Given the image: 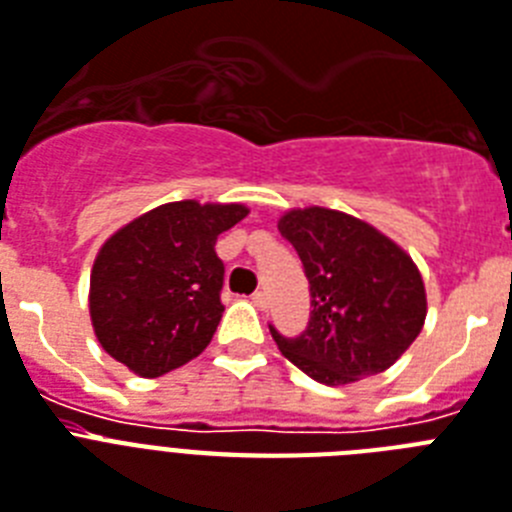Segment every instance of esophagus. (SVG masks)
<instances>
[{
	"mask_svg": "<svg viewBox=\"0 0 512 512\" xmlns=\"http://www.w3.org/2000/svg\"><path fill=\"white\" fill-rule=\"evenodd\" d=\"M252 302H255V305L260 307V310H265V307H268V294H265V292H255V294H252Z\"/></svg>",
	"mask_w": 512,
	"mask_h": 512,
	"instance_id": "obj_1",
	"label": "esophagus"
}]
</instances>
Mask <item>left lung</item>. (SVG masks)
Segmentation results:
<instances>
[{"label": "left lung", "instance_id": "8db88e82", "mask_svg": "<svg viewBox=\"0 0 512 512\" xmlns=\"http://www.w3.org/2000/svg\"><path fill=\"white\" fill-rule=\"evenodd\" d=\"M278 231L297 249L310 281V321L278 350L328 386L386 371L426 321V289L415 263L376 228L326 207L292 210Z\"/></svg>", "mask_w": 512, "mask_h": 512}]
</instances>
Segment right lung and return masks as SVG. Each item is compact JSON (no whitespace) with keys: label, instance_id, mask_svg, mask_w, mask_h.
Here are the masks:
<instances>
[{"label":"right lung","instance_id":"1","mask_svg":"<svg viewBox=\"0 0 512 512\" xmlns=\"http://www.w3.org/2000/svg\"><path fill=\"white\" fill-rule=\"evenodd\" d=\"M247 218L244 205L170 202L131 220L91 270L94 334L128 371L157 378L205 352L223 315L215 239Z\"/></svg>","mask_w":512,"mask_h":512}]
</instances>
